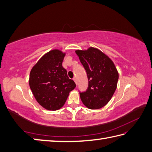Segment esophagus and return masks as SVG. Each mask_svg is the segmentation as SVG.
<instances>
[{
    "mask_svg": "<svg viewBox=\"0 0 152 152\" xmlns=\"http://www.w3.org/2000/svg\"><path fill=\"white\" fill-rule=\"evenodd\" d=\"M73 80L74 81V82L76 83V84H77V81H76V78H73Z\"/></svg>",
    "mask_w": 152,
    "mask_h": 152,
    "instance_id": "34e87169",
    "label": "esophagus"
}]
</instances>
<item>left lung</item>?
I'll return each mask as SVG.
<instances>
[{
    "label": "left lung",
    "mask_w": 152,
    "mask_h": 152,
    "mask_svg": "<svg viewBox=\"0 0 152 152\" xmlns=\"http://www.w3.org/2000/svg\"><path fill=\"white\" fill-rule=\"evenodd\" d=\"M75 52L87 72L89 81L88 90L80 94V99L89 109L102 108L109 103L117 89V68L107 55L95 47Z\"/></svg>",
    "instance_id": "obj_1"
}]
</instances>
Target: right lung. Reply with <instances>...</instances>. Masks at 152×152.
<instances>
[{"label": "right lung", "mask_w": 152, "mask_h": 152, "mask_svg": "<svg viewBox=\"0 0 152 152\" xmlns=\"http://www.w3.org/2000/svg\"><path fill=\"white\" fill-rule=\"evenodd\" d=\"M66 53L53 49L40 58L30 71L29 85L38 103L49 111L60 109L64 105L76 84L67 76L62 66Z\"/></svg>", "instance_id": "add662e5"}]
</instances>
